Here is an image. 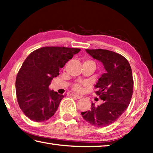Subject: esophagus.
<instances>
[{
  "label": "esophagus",
  "mask_w": 153,
  "mask_h": 153,
  "mask_svg": "<svg viewBox=\"0 0 153 153\" xmlns=\"http://www.w3.org/2000/svg\"><path fill=\"white\" fill-rule=\"evenodd\" d=\"M72 96H73L74 97H76V98H77V99H80V98H82L81 96H79V95H77V94H73Z\"/></svg>",
  "instance_id": "obj_1"
}]
</instances>
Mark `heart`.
<instances>
[{
    "instance_id": "obj_1",
    "label": "heart",
    "mask_w": 153,
    "mask_h": 153,
    "mask_svg": "<svg viewBox=\"0 0 153 153\" xmlns=\"http://www.w3.org/2000/svg\"><path fill=\"white\" fill-rule=\"evenodd\" d=\"M74 90L77 92H80L82 90V86L80 84H76L74 86Z\"/></svg>"
}]
</instances>
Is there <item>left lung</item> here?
Here are the masks:
<instances>
[{"label":"left lung","mask_w":153,"mask_h":153,"mask_svg":"<svg viewBox=\"0 0 153 153\" xmlns=\"http://www.w3.org/2000/svg\"><path fill=\"white\" fill-rule=\"evenodd\" d=\"M86 53L101 63L105 73L94 87L96 94L104 100L100 105L92 102L90 110L82 112L83 118L96 127L113 123L122 115L130 102L134 82L128 60L120 54L104 49H86Z\"/></svg>","instance_id":"left-lung-1"}]
</instances>
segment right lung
I'll list each match as a JSON object with an SVG mask.
<instances>
[{"label":"right lung","instance_id":"right-lung-1","mask_svg":"<svg viewBox=\"0 0 153 153\" xmlns=\"http://www.w3.org/2000/svg\"><path fill=\"white\" fill-rule=\"evenodd\" d=\"M79 48L48 46L32 52L24 61L15 82L19 107L31 120H48L57 110L64 96L51 90L49 85L59 75Z\"/></svg>","mask_w":153,"mask_h":153}]
</instances>
